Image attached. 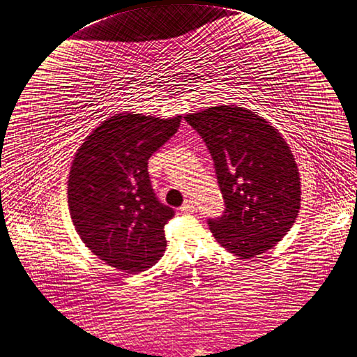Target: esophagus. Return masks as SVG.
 I'll return each instance as SVG.
<instances>
[{
    "instance_id": "obj_1",
    "label": "esophagus",
    "mask_w": 357,
    "mask_h": 357,
    "mask_svg": "<svg viewBox=\"0 0 357 357\" xmlns=\"http://www.w3.org/2000/svg\"><path fill=\"white\" fill-rule=\"evenodd\" d=\"M194 209H195L194 203L191 200H187L181 206V212H183V213H191V212H194Z\"/></svg>"
}]
</instances>
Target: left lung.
<instances>
[{"mask_svg": "<svg viewBox=\"0 0 357 357\" xmlns=\"http://www.w3.org/2000/svg\"><path fill=\"white\" fill-rule=\"evenodd\" d=\"M213 158L225 209L208 224L218 243L249 259L278 245L301 204V182L286 141L258 114L220 105L183 117Z\"/></svg>", "mask_w": 357, "mask_h": 357, "instance_id": "obj_1", "label": "left lung"}]
</instances>
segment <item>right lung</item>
Returning a JSON list of instances; mask_svg holds the SVG:
<instances>
[{
	"instance_id": "right-lung-1",
	"label": "right lung",
	"mask_w": 357,
	"mask_h": 357,
	"mask_svg": "<svg viewBox=\"0 0 357 357\" xmlns=\"http://www.w3.org/2000/svg\"><path fill=\"white\" fill-rule=\"evenodd\" d=\"M174 119L117 114L77 149L68 204L78 236L108 266L136 274L163 257L165 225L175 211L160 203L148 160L174 136Z\"/></svg>"
}]
</instances>
